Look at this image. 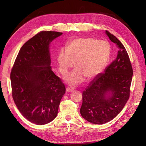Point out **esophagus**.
Segmentation results:
<instances>
[{"label": "esophagus", "mask_w": 146, "mask_h": 146, "mask_svg": "<svg viewBox=\"0 0 146 146\" xmlns=\"http://www.w3.org/2000/svg\"><path fill=\"white\" fill-rule=\"evenodd\" d=\"M75 89L74 87H70V86H68V87H67L66 88V91L67 92H70V91H72Z\"/></svg>", "instance_id": "obj_1"}]
</instances>
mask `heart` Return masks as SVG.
<instances>
[{"mask_svg": "<svg viewBox=\"0 0 146 146\" xmlns=\"http://www.w3.org/2000/svg\"><path fill=\"white\" fill-rule=\"evenodd\" d=\"M111 48L105 41L93 38H79L73 40L66 50L62 49L58 54L59 72L66 75L74 67L76 68L65 78L72 85L82 82L85 78L93 79L105 68L110 56Z\"/></svg>", "mask_w": 146, "mask_h": 146, "instance_id": "b5f03b06", "label": "heart"}]
</instances>
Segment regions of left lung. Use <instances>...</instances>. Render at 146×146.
I'll return each mask as SVG.
<instances>
[{"label":"left lung","instance_id":"left-lung-1","mask_svg":"<svg viewBox=\"0 0 146 146\" xmlns=\"http://www.w3.org/2000/svg\"><path fill=\"white\" fill-rule=\"evenodd\" d=\"M117 46L116 58L91 81L82 93L80 112L86 120L96 125L109 122L122 111L130 96L133 69L125 47L117 37L105 31Z\"/></svg>","mask_w":146,"mask_h":146}]
</instances>
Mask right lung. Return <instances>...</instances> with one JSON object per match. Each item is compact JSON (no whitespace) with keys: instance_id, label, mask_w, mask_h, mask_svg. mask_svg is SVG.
<instances>
[{"instance_id":"add662e5","label":"right lung","mask_w":146,"mask_h":146,"mask_svg":"<svg viewBox=\"0 0 146 146\" xmlns=\"http://www.w3.org/2000/svg\"><path fill=\"white\" fill-rule=\"evenodd\" d=\"M62 34L41 31L26 41L16 58L10 74L12 96L27 120L42 125L54 120L66 87L51 70L49 44Z\"/></svg>"}]
</instances>
